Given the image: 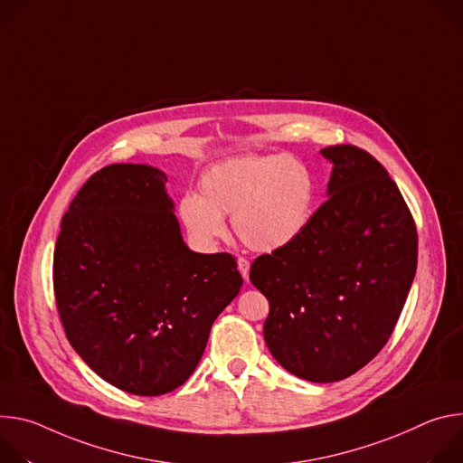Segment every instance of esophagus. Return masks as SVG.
<instances>
[{
  "label": "esophagus",
  "instance_id": "1",
  "mask_svg": "<svg viewBox=\"0 0 463 463\" xmlns=\"http://www.w3.org/2000/svg\"><path fill=\"white\" fill-rule=\"evenodd\" d=\"M237 267H239V272L241 276L244 278V281H248V276H250V261L246 258H239L237 260Z\"/></svg>",
  "mask_w": 463,
  "mask_h": 463
}]
</instances>
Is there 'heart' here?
<instances>
[{
  "label": "heart",
  "instance_id": "obj_1",
  "mask_svg": "<svg viewBox=\"0 0 463 463\" xmlns=\"http://www.w3.org/2000/svg\"><path fill=\"white\" fill-rule=\"evenodd\" d=\"M200 194L178 202V217L191 237L210 244L226 232L232 215L237 237L255 251L294 242L311 221L317 180L309 165L279 154H246L212 165L200 176Z\"/></svg>",
  "mask_w": 463,
  "mask_h": 463
}]
</instances>
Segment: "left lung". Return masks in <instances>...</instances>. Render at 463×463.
I'll list each match as a JSON object with an SVG mask.
<instances>
[{"mask_svg":"<svg viewBox=\"0 0 463 463\" xmlns=\"http://www.w3.org/2000/svg\"><path fill=\"white\" fill-rule=\"evenodd\" d=\"M329 198L288 246L260 255L250 281L270 313L265 342L292 375L342 381L384 347L418 267V232L386 169L354 145L320 150Z\"/></svg>","mask_w":463,"mask_h":463,"instance_id":"obj_1","label":"left lung"}]
</instances>
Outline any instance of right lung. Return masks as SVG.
Here are the masks:
<instances>
[{"label": "right lung", "instance_id": "obj_1", "mask_svg": "<svg viewBox=\"0 0 463 463\" xmlns=\"http://www.w3.org/2000/svg\"><path fill=\"white\" fill-rule=\"evenodd\" d=\"M165 182L150 165L102 167L71 200L53 255L70 344L100 379L134 395L182 386L242 287L232 253L187 248Z\"/></svg>", "mask_w": 463, "mask_h": 463}]
</instances>
